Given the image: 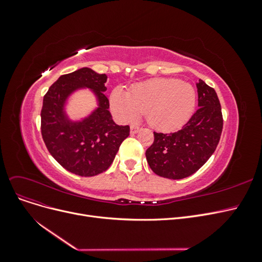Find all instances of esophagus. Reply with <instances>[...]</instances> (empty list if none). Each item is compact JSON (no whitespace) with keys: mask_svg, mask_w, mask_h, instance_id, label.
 Segmentation results:
<instances>
[{"mask_svg":"<svg viewBox=\"0 0 262 262\" xmlns=\"http://www.w3.org/2000/svg\"><path fill=\"white\" fill-rule=\"evenodd\" d=\"M140 129H141V126H140V125H138V124H131V126H130V131H131V133H132V134L137 133Z\"/></svg>","mask_w":262,"mask_h":262,"instance_id":"obj_1","label":"esophagus"}]
</instances>
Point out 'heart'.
<instances>
[{
  "label": "heart",
  "instance_id": "1",
  "mask_svg": "<svg viewBox=\"0 0 262 262\" xmlns=\"http://www.w3.org/2000/svg\"><path fill=\"white\" fill-rule=\"evenodd\" d=\"M110 106L123 121L137 120L146 113V120L153 128L173 130L191 117L195 91L177 78H154L134 85L130 93L117 87L110 96Z\"/></svg>",
  "mask_w": 262,
  "mask_h": 262
}]
</instances>
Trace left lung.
Segmentation results:
<instances>
[{"label": "left lung", "mask_w": 262, "mask_h": 262, "mask_svg": "<svg viewBox=\"0 0 262 262\" xmlns=\"http://www.w3.org/2000/svg\"><path fill=\"white\" fill-rule=\"evenodd\" d=\"M196 89L199 108L189 121L177 132H154L153 144L146 149V161L158 176L189 177L207 163L219 144L223 129L219 97L202 80Z\"/></svg>", "instance_id": "left-lung-1"}]
</instances>
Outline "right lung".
<instances>
[{"mask_svg": "<svg viewBox=\"0 0 262 262\" xmlns=\"http://www.w3.org/2000/svg\"><path fill=\"white\" fill-rule=\"evenodd\" d=\"M106 74L89 68L61 75L43 96L41 136L49 153L63 168L82 177L104 172L115 160L122 141L129 137V125H118L109 112ZM87 86L99 100L97 110L82 122H71L64 113L67 97Z\"/></svg>", "mask_w": 262, "mask_h": 262, "instance_id": "obj_1", "label": "right lung"}]
</instances>
